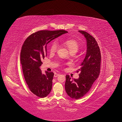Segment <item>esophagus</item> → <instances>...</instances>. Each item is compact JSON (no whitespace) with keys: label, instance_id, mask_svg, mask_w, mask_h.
<instances>
[{"label":"esophagus","instance_id":"esophagus-1","mask_svg":"<svg viewBox=\"0 0 122 122\" xmlns=\"http://www.w3.org/2000/svg\"><path fill=\"white\" fill-rule=\"evenodd\" d=\"M60 75V74H58V73H55L54 75V77H57L58 76H59Z\"/></svg>","mask_w":122,"mask_h":122}]
</instances>
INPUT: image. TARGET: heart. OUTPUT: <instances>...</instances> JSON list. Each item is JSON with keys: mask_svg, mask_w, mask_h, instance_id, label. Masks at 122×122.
I'll use <instances>...</instances> for the list:
<instances>
[{"mask_svg": "<svg viewBox=\"0 0 122 122\" xmlns=\"http://www.w3.org/2000/svg\"><path fill=\"white\" fill-rule=\"evenodd\" d=\"M64 45L67 47L69 50L70 53H75L78 51L79 46L78 43L76 41L73 40H66L63 43ZM57 45L56 43L53 42L51 45L50 48V52L51 53H54L57 50Z\"/></svg>", "mask_w": 122, "mask_h": 122, "instance_id": "obj_1", "label": "heart"}]
</instances>
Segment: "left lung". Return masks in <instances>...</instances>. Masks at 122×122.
<instances>
[{"instance_id": "obj_1", "label": "left lung", "mask_w": 122, "mask_h": 122, "mask_svg": "<svg viewBox=\"0 0 122 122\" xmlns=\"http://www.w3.org/2000/svg\"><path fill=\"white\" fill-rule=\"evenodd\" d=\"M84 35L86 41L87 50L86 57L80 65L77 73L80 72L78 79L72 81L69 75H66L65 90L72 99L82 98L90 90L94 81L99 77L100 72L101 53L95 39L88 33L78 30Z\"/></svg>"}]
</instances>
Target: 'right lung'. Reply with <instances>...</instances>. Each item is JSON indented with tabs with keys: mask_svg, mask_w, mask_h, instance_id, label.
<instances>
[{
	"mask_svg": "<svg viewBox=\"0 0 122 122\" xmlns=\"http://www.w3.org/2000/svg\"><path fill=\"white\" fill-rule=\"evenodd\" d=\"M68 31L64 30H41L29 36L24 41L20 53V61L25 81L32 93L44 98L52 89L54 73H42L40 67L47 56V45Z\"/></svg>",
	"mask_w": 122,
	"mask_h": 122,
	"instance_id": "obj_1",
	"label": "right lung"
}]
</instances>
